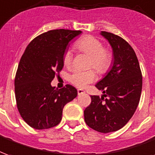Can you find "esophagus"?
I'll return each mask as SVG.
<instances>
[{
    "label": "esophagus",
    "instance_id": "34e87169",
    "mask_svg": "<svg viewBox=\"0 0 155 155\" xmlns=\"http://www.w3.org/2000/svg\"><path fill=\"white\" fill-rule=\"evenodd\" d=\"M77 93H78V94L81 95V94H84V93H85V91H84V90H83V89H78Z\"/></svg>",
    "mask_w": 155,
    "mask_h": 155
}]
</instances>
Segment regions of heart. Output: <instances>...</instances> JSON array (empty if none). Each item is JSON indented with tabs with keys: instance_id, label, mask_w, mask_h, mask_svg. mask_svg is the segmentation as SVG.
Wrapping results in <instances>:
<instances>
[{
	"instance_id": "heart-1",
	"label": "heart",
	"mask_w": 155,
	"mask_h": 155,
	"mask_svg": "<svg viewBox=\"0 0 155 155\" xmlns=\"http://www.w3.org/2000/svg\"><path fill=\"white\" fill-rule=\"evenodd\" d=\"M74 48L79 52L90 56L89 67L95 69L99 74L108 71L113 64V54L108 49L104 48L100 40L91 35L84 36L74 43ZM73 54L71 51H66L63 55V64L65 66L71 65ZM70 82L78 88H85L87 84L96 80V73L94 70L74 71L69 76Z\"/></svg>"
}]
</instances>
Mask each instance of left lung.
<instances>
[{"mask_svg":"<svg viewBox=\"0 0 155 155\" xmlns=\"http://www.w3.org/2000/svg\"><path fill=\"white\" fill-rule=\"evenodd\" d=\"M101 35L112 46L114 61L110 71L95 85L104 96H90L91 104L84 115L90 128L109 133L122 128L136 112L141 94L142 74L136 52L126 40L105 31Z\"/></svg>","mask_w":155,"mask_h":155,"instance_id":"1","label":"left lung"}]
</instances>
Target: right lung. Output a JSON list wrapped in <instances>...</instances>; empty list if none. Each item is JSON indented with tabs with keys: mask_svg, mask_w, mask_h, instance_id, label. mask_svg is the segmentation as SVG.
<instances>
[{
	"mask_svg": "<svg viewBox=\"0 0 155 155\" xmlns=\"http://www.w3.org/2000/svg\"><path fill=\"white\" fill-rule=\"evenodd\" d=\"M81 34L80 30H50L27 46L15 78V93L19 114L29 127L36 130L56 127L61 121L64 106L77 96L72 85L57 89L51 82L63 68L69 42Z\"/></svg>",
	"mask_w": 155,
	"mask_h": 155,
	"instance_id": "add662e5",
	"label": "right lung"
}]
</instances>
